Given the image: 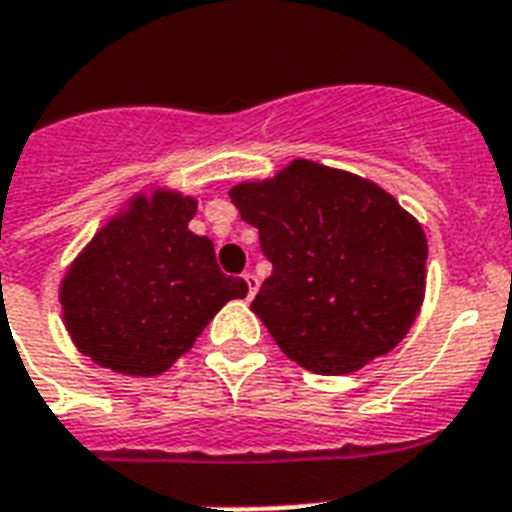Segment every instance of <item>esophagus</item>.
I'll return each instance as SVG.
<instances>
[{
    "label": "esophagus",
    "mask_w": 512,
    "mask_h": 512,
    "mask_svg": "<svg viewBox=\"0 0 512 512\" xmlns=\"http://www.w3.org/2000/svg\"><path fill=\"white\" fill-rule=\"evenodd\" d=\"M243 280H245V285H248V298L256 296V290H259V277L253 275V272H245Z\"/></svg>",
    "instance_id": "esophagus-1"
}]
</instances>
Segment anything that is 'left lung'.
<instances>
[{
  "instance_id": "8db88e82",
  "label": "left lung",
  "mask_w": 512,
  "mask_h": 512,
  "mask_svg": "<svg viewBox=\"0 0 512 512\" xmlns=\"http://www.w3.org/2000/svg\"><path fill=\"white\" fill-rule=\"evenodd\" d=\"M230 198L272 261L251 309L293 362L346 375L407 335L423 306L428 243L394 195L296 158Z\"/></svg>"
}]
</instances>
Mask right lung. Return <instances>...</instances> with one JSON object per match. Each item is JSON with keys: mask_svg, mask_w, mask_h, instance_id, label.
Returning a JSON list of instances; mask_svg holds the SVG:
<instances>
[{"mask_svg": "<svg viewBox=\"0 0 512 512\" xmlns=\"http://www.w3.org/2000/svg\"><path fill=\"white\" fill-rule=\"evenodd\" d=\"M198 200L153 187L126 200L60 282L65 330L84 357L121 375L169 370L214 314L248 285L216 264L214 243L187 230Z\"/></svg>", "mask_w": 512, "mask_h": 512, "instance_id": "right-lung-1", "label": "right lung"}]
</instances>
